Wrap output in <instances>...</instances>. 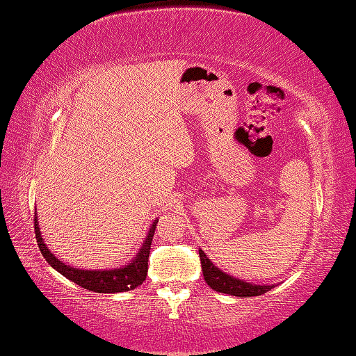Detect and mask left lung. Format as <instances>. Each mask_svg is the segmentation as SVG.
<instances>
[{
	"mask_svg": "<svg viewBox=\"0 0 356 356\" xmlns=\"http://www.w3.org/2000/svg\"><path fill=\"white\" fill-rule=\"evenodd\" d=\"M200 253V261H202V270L204 282L208 283L211 289L217 292H223V294L236 296V297H254L266 294L267 291H270L273 286H264V284H252L244 280L229 277L228 273L222 272L219 267L213 264L203 250H198Z\"/></svg>",
	"mask_w": 356,
	"mask_h": 356,
	"instance_id": "obj_1",
	"label": "left lung"
}]
</instances>
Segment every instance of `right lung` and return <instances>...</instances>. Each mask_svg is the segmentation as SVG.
Here are the masks:
<instances>
[{"mask_svg":"<svg viewBox=\"0 0 356 356\" xmlns=\"http://www.w3.org/2000/svg\"><path fill=\"white\" fill-rule=\"evenodd\" d=\"M158 220L153 222L152 228L147 234L145 241H143L139 252L131 259L127 266L118 267V269H109V270H84L76 269V267L67 266L58 259L54 254L48 250V247L40 234L39 222L37 217H34V229H35V239L39 250L47 259V263L58 270L60 275L70 280V282L76 283L81 288L92 292H102V294H108V292H127L140 286L147 278L148 272V257H149V247H152V241L154 236V228Z\"/></svg>","mask_w":356,"mask_h":356,"instance_id":"add662e5","label":"right lung"}]
</instances>
